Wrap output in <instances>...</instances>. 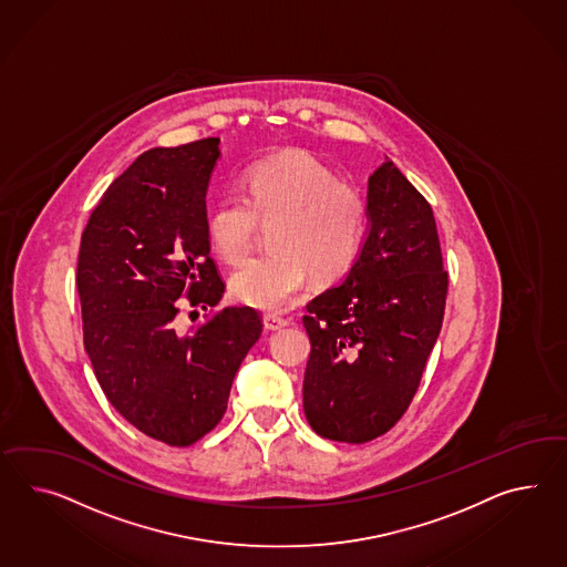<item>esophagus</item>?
<instances>
[{"instance_id": "esophagus-1", "label": "esophagus", "mask_w": 567, "mask_h": 567, "mask_svg": "<svg viewBox=\"0 0 567 567\" xmlns=\"http://www.w3.org/2000/svg\"><path fill=\"white\" fill-rule=\"evenodd\" d=\"M285 326H289V319L280 318L277 313H266L264 316V328L268 332H277V330L285 328Z\"/></svg>"}]
</instances>
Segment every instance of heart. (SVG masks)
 I'll return each instance as SVG.
<instances>
[{"instance_id": "obj_1", "label": "heart", "mask_w": 567, "mask_h": 567, "mask_svg": "<svg viewBox=\"0 0 567 567\" xmlns=\"http://www.w3.org/2000/svg\"><path fill=\"white\" fill-rule=\"evenodd\" d=\"M249 198L225 196L210 208L208 239L227 264L246 260L258 221L275 223L272 254L249 260L231 277L239 303L275 311L301 290L311 272L336 280L359 260L367 235L362 194L305 152H282L249 167Z\"/></svg>"}]
</instances>
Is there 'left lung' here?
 Segmentation results:
<instances>
[{
  "label": "left lung",
  "instance_id": "8db88e82",
  "mask_svg": "<svg viewBox=\"0 0 567 567\" xmlns=\"http://www.w3.org/2000/svg\"><path fill=\"white\" fill-rule=\"evenodd\" d=\"M359 260L307 305L311 340L303 410L330 441H373L393 429L441 333L449 277L426 198L393 162L369 176Z\"/></svg>",
  "mask_w": 567,
  "mask_h": 567
}]
</instances>
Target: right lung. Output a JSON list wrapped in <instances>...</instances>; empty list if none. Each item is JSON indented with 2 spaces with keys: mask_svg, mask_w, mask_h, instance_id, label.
Masks as SVG:
<instances>
[{
  "mask_svg": "<svg viewBox=\"0 0 567 567\" xmlns=\"http://www.w3.org/2000/svg\"><path fill=\"white\" fill-rule=\"evenodd\" d=\"M221 138L141 153L100 198L82 235L83 346L112 408L143 434L188 446L221 422L235 373L262 333L251 307L176 330L181 297L215 307L207 190ZM196 313V311H193Z\"/></svg>",
  "mask_w": 567,
  "mask_h": 567,
  "instance_id": "add662e5",
  "label": "right lung"
}]
</instances>
